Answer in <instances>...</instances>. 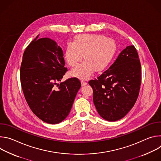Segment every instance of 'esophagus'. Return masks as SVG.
<instances>
[{
	"label": "esophagus",
	"instance_id": "obj_1",
	"mask_svg": "<svg viewBox=\"0 0 161 161\" xmlns=\"http://www.w3.org/2000/svg\"><path fill=\"white\" fill-rule=\"evenodd\" d=\"M81 85H82V86H85V85H86L87 84V83H86V81H83V80L81 81Z\"/></svg>",
	"mask_w": 161,
	"mask_h": 161
}]
</instances>
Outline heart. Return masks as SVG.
Listing matches in <instances>:
<instances>
[{
  "label": "heart",
  "mask_w": 161,
  "mask_h": 161,
  "mask_svg": "<svg viewBox=\"0 0 161 161\" xmlns=\"http://www.w3.org/2000/svg\"><path fill=\"white\" fill-rule=\"evenodd\" d=\"M115 43L101 35L82 34L69 43L65 58L71 67L76 66L83 58L85 60L71 72L73 76L88 79L95 69L101 71L108 64L115 52Z\"/></svg>",
  "instance_id": "obj_1"
}]
</instances>
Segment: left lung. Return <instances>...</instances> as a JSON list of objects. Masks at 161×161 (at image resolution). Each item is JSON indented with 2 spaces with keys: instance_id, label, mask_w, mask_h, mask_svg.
Returning a JSON list of instances; mask_svg holds the SVG:
<instances>
[{
  "instance_id": "1",
  "label": "left lung",
  "mask_w": 161,
  "mask_h": 161,
  "mask_svg": "<svg viewBox=\"0 0 161 161\" xmlns=\"http://www.w3.org/2000/svg\"><path fill=\"white\" fill-rule=\"evenodd\" d=\"M141 69L138 53L130 45L97 79L89 81L93 89L94 104L103 119L117 121L132 109L140 92Z\"/></svg>"
}]
</instances>
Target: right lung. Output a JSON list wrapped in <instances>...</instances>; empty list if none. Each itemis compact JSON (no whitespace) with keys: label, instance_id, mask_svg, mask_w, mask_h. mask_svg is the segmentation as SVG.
Listing matches in <instances>:
<instances>
[{"label":"right lung","instance_id":"obj_1","mask_svg":"<svg viewBox=\"0 0 161 161\" xmlns=\"http://www.w3.org/2000/svg\"><path fill=\"white\" fill-rule=\"evenodd\" d=\"M37 37L23 55L21 85L32 112L43 122L56 124L68 116L81 85L76 78L58 83L67 71L62 48L50 38Z\"/></svg>","mask_w":161,"mask_h":161}]
</instances>
